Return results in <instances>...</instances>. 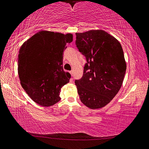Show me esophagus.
Returning a JSON list of instances; mask_svg holds the SVG:
<instances>
[{
    "instance_id": "1",
    "label": "esophagus",
    "mask_w": 149,
    "mask_h": 149,
    "mask_svg": "<svg viewBox=\"0 0 149 149\" xmlns=\"http://www.w3.org/2000/svg\"><path fill=\"white\" fill-rule=\"evenodd\" d=\"M70 75H71L72 77L73 76V72L72 71H70Z\"/></svg>"
}]
</instances>
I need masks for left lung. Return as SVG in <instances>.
<instances>
[{"mask_svg":"<svg viewBox=\"0 0 149 149\" xmlns=\"http://www.w3.org/2000/svg\"><path fill=\"white\" fill-rule=\"evenodd\" d=\"M76 45L87 63L83 76L75 80L81 102L88 108L100 109L118 93L126 70L119 41L103 30L77 33Z\"/></svg>","mask_w":149,"mask_h":149,"instance_id":"left-lung-1","label":"left lung"}]
</instances>
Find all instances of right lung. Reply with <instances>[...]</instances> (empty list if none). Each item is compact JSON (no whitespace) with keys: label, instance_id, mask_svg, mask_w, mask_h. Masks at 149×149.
<instances>
[{"label":"right lung","instance_id":"1","mask_svg":"<svg viewBox=\"0 0 149 149\" xmlns=\"http://www.w3.org/2000/svg\"><path fill=\"white\" fill-rule=\"evenodd\" d=\"M72 37L70 33L41 31L21 46L17 63L21 85L38 105L49 107L61 100V88L71 77L63 69V54Z\"/></svg>","mask_w":149,"mask_h":149}]
</instances>
